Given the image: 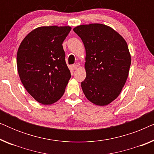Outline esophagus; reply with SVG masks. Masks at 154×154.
<instances>
[{
  "label": "esophagus",
  "mask_w": 154,
  "mask_h": 154,
  "mask_svg": "<svg viewBox=\"0 0 154 154\" xmlns=\"http://www.w3.org/2000/svg\"><path fill=\"white\" fill-rule=\"evenodd\" d=\"M72 67H73V69H74V70H75V69H78V65L77 64H73Z\"/></svg>",
  "instance_id": "esophagus-1"
}]
</instances>
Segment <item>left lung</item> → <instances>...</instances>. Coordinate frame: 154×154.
<instances>
[{"mask_svg": "<svg viewBox=\"0 0 154 154\" xmlns=\"http://www.w3.org/2000/svg\"><path fill=\"white\" fill-rule=\"evenodd\" d=\"M73 31L86 51L83 93L94 104H109L119 95L128 79L131 64L128 44L119 33L102 24L81 25Z\"/></svg>", "mask_w": 154, "mask_h": 154, "instance_id": "1", "label": "left lung"}]
</instances>
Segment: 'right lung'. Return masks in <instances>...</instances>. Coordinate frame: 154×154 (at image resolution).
Here are the masks:
<instances>
[{"mask_svg":"<svg viewBox=\"0 0 154 154\" xmlns=\"http://www.w3.org/2000/svg\"><path fill=\"white\" fill-rule=\"evenodd\" d=\"M70 26H42L24 38L17 54L20 80L37 102L51 104L64 94L71 76L62 43Z\"/></svg>","mask_w":154,"mask_h":154,"instance_id":"add662e5","label":"right lung"}]
</instances>
